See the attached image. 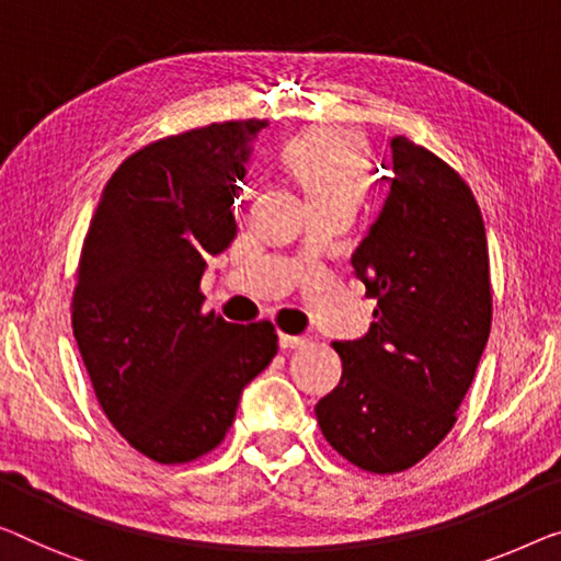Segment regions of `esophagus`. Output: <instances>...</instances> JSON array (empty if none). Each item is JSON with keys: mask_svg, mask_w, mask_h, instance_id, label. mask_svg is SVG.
<instances>
[{"mask_svg": "<svg viewBox=\"0 0 561 561\" xmlns=\"http://www.w3.org/2000/svg\"><path fill=\"white\" fill-rule=\"evenodd\" d=\"M307 337H299V334H287V332H279V347L282 350H297V347H305L307 345Z\"/></svg>", "mask_w": 561, "mask_h": 561, "instance_id": "obj_1", "label": "esophagus"}]
</instances>
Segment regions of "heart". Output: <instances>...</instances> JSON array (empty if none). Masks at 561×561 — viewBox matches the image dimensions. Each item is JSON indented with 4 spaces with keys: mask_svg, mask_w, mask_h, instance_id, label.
Masks as SVG:
<instances>
[{
    "mask_svg": "<svg viewBox=\"0 0 561 561\" xmlns=\"http://www.w3.org/2000/svg\"><path fill=\"white\" fill-rule=\"evenodd\" d=\"M282 158L305 186L309 201L330 196L360 198L367 186V148L350 130H307L289 140Z\"/></svg>",
    "mask_w": 561,
    "mask_h": 561,
    "instance_id": "obj_1",
    "label": "heart"
}]
</instances>
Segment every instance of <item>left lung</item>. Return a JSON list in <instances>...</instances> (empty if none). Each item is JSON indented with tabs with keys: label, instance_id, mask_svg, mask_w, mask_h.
<instances>
[{
	"label": "left lung",
	"instance_id": "obj_1",
	"mask_svg": "<svg viewBox=\"0 0 561 561\" xmlns=\"http://www.w3.org/2000/svg\"><path fill=\"white\" fill-rule=\"evenodd\" d=\"M390 191L353 254L378 299L363 340L332 342L340 386L317 403L322 436L350 463L400 473L448 436L491 332L481 208L428 148L390 140Z\"/></svg>",
	"mask_w": 561,
	"mask_h": 561
}]
</instances>
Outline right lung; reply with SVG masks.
Here are the masks:
<instances>
[{
	"label": "right lung",
	"instance_id": "add662e5",
	"mask_svg": "<svg viewBox=\"0 0 561 561\" xmlns=\"http://www.w3.org/2000/svg\"><path fill=\"white\" fill-rule=\"evenodd\" d=\"M264 125L211 123L136 150L82 241L72 334L107 421L156 463L211 454L241 390L279 350L270 320L233 324L201 309L206 259L237 237V181Z\"/></svg>",
	"mask_w": 561,
	"mask_h": 561
}]
</instances>
